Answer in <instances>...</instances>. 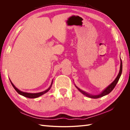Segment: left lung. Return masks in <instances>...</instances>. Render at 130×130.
<instances>
[{
  "label": "left lung",
  "instance_id": "8db88e82",
  "mask_svg": "<svg viewBox=\"0 0 130 130\" xmlns=\"http://www.w3.org/2000/svg\"><path fill=\"white\" fill-rule=\"evenodd\" d=\"M122 69H123V64H122V61H121V60L120 59V70H119V74L118 75V76H117L116 79L114 80V81L112 82V84H110L108 87L106 88V89H105L103 92H102L100 94H98V95H91V94H89L87 93H86L84 91H83V90H82L81 89H80V88H78L76 86H75V87H76V88H77V89L79 90V91L82 93L83 94H84L85 95L87 96L89 98H93V99H97V98H101V97H103L106 95H107V94H108L109 93H111L112 90L114 89V88H115L116 87V86L117 84V82H118L119 80V78L121 76V74L122 73Z\"/></svg>",
  "mask_w": 130,
  "mask_h": 130
}]
</instances>
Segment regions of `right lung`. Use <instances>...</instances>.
<instances>
[{
    "label": "right lung",
    "mask_w": 130,
    "mask_h": 130,
    "mask_svg": "<svg viewBox=\"0 0 130 130\" xmlns=\"http://www.w3.org/2000/svg\"><path fill=\"white\" fill-rule=\"evenodd\" d=\"M10 82L12 84V86L13 87V88H14V89L16 90V92L19 94H20V95H23L25 97H26V98H30V99H32V98H38L39 96H40L42 95H43V94L46 93V92H48L49 90H50V89L51 88V87H52V84H53V81L52 82V84H51V85L50 86V87L47 89L46 90H44V91L43 92H40V93H26V92H22V91H21L20 90H19L18 88H17L16 87H15L14 85L12 84V82H11V81L10 80Z\"/></svg>",
    "instance_id": "right-lung-1"
}]
</instances>
